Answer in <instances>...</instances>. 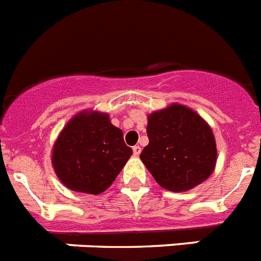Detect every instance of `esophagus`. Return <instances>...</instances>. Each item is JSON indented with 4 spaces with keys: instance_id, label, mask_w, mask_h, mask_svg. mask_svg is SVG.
Masks as SVG:
<instances>
[{
    "instance_id": "34e87169",
    "label": "esophagus",
    "mask_w": 261,
    "mask_h": 261,
    "mask_svg": "<svg viewBox=\"0 0 261 261\" xmlns=\"http://www.w3.org/2000/svg\"><path fill=\"white\" fill-rule=\"evenodd\" d=\"M140 151H142V148H140L139 146H134L133 147V152H134V155H135V156H139Z\"/></svg>"
}]
</instances>
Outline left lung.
<instances>
[{
    "label": "left lung",
    "instance_id": "8db88e82",
    "mask_svg": "<svg viewBox=\"0 0 261 261\" xmlns=\"http://www.w3.org/2000/svg\"><path fill=\"white\" fill-rule=\"evenodd\" d=\"M149 143L140 159L160 187L185 192L209 178L217 163L212 128L201 115L173 105L148 115Z\"/></svg>",
    "mask_w": 261,
    "mask_h": 261
}]
</instances>
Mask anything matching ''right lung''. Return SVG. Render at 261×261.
<instances>
[{"label":"right lung","instance_id":"right-lung-1","mask_svg":"<svg viewBox=\"0 0 261 261\" xmlns=\"http://www.w3.org/2000/svg\"><path fill=\"white\" fill-rule=\"evenodd\" d=\"M133 149L109 114L81 112L59 134L52 149V165L59 180L74 192H105L127 163Z\"/></svg>","mask_w":261,"mask_h":261}]
</instances>
